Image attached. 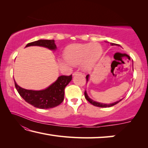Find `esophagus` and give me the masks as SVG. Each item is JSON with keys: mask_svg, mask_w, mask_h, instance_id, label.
<instances>
[{"mask_svg": "<svg viewBox=\"0 0 148 148\" xmlns=\"http://www.w3.org/2000/svg\"><path fill=\"white\" fill-rule=\"evenodd\" d=\"M78 73H79V72H74L73 74H72V75H73V76H75V75L77 74H78Z\"/></svg>", "mask_w": 148, "mask_h": 148, "instance_id": "1", "label": "esophagus"}]
</instances>
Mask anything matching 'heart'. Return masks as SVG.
Segmentation results:
<instances>
[{"mask_svg":"<svg viewBox=\"0 0 148 148\" xmlns=\"http://www.w3.org/2000/svg\"><path fill=\"white\" fill-rule=\"evenodd\" d=\"M102 53V48L98 43L77 44L66 47L64 59L69 63L77 65L82 63L85 71L91 70Z\"/></svg>","mask_w":148,"mask_h":148,"instance_id":"1","label":"heart"}]
</instances>
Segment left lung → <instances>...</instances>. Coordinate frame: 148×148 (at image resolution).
<instances>
[{"instance_id": "obj_1", "label": "left lung", "mask_w": 148, "mask_h": 148, "mask_svg": "<svg viewBox=\"0 0 148 148\" xmlns=\"http://www.w3.org/2000/svg\"><path fill=\"white\" fill-rule=\"evenodd\" d=\"M110 45L111 46H119V45L118 44H114V43H110ZM132 66H133V64H132ZM89 75H87L86 76V79H87V83L89 81ZM85 94V97H86V99H87V101L89 102L91 104L93 105V106H98V107H101V108H108V107H111V106H113L114 105H116V104L118 103L121 101H122V99H120L119 101H117L116 102H114L113 103H111V104H104V103H101V102H97V101H95L93 100H92L91 98H89V97L88 96V95L87 93V91H86L84 92Z\"/></svg>"}]
</instances>
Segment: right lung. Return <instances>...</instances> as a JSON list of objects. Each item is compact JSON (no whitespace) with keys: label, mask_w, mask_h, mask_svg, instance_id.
<instances>
[{"label":"right lung","mask_w":148,"mask_h":148,"mask_svg":"<svg viewBox=\"0 0 148 148\" xmlns=\"http://www.w3.org/2000/svg\"><path fill=\"white\" fill-rule=\"evenodd\" d=\"M41 46L56 51L57 46L54 40H39L27 44L29 46ZM71 76H59L56 82L47 88L39 91L23 89L16 84L15 86L22 98L29 104L40 109L52 108L59 105L64 100V89L72 80Z\"/></svg>","instance_id":"obj_1"}]
</instances>
